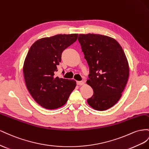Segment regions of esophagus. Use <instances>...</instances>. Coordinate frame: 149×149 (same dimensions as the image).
Wrapping results in <instances>:
<instances>
[{"label": "esophagus", "instance_id": "obj_1", "mask_svg": "<svg viewBox=\"0 0 149 149\" xmlns=\"http://www.w3.org/2000/svg\"><path fill=\"white\" fill-rule=\"evenodd\" d=\"M84 81H77V84L78 85V86H82V85H84Z\"/></svg>", "mask_w": 149, "mask_h": 149}]
</instances>
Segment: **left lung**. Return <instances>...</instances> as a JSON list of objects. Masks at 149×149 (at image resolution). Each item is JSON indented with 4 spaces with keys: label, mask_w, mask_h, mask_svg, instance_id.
I'll return each mask as SVG.
<instances>
[{
    "label": "left lung",
    "mask_w": 149,
    "mask_h": 149,
    "mask_svg": "<svg viewBox=\"0 0 149 149\" xmlns=\"http://www.w3.org/2000/svg\"><path fill=\"white\" fill-rule=\"evenodd\" d=\"M78 40L90 69L87 83L93 90L87 103L99 111L117 104L128 81L129 66L119 43L110 37L80 34Z\"/></svg>",
    "instance_id": "left-lung-1"
}]
</instances>
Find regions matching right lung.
Here are the masks:
<instances>
[{
	"mask_svg": "<svg viewBox=\"0 0 149 149\" xmlns=\"http://www.w3.org/2000/svg\"><path fill=\"white\" fill-rule=\"evenodd\" d=\"M77 37L78 33H72L42 38L30 48L23 66L25 82L33 99L42 107H62L75 88V80L59 78L55 74L63 50Z\"/></svg>",
	"mask_w": 149,
	"mask_h": 149,
	"instance_id": "add662e5",
	"label": "right lung"
}]
</instances>
